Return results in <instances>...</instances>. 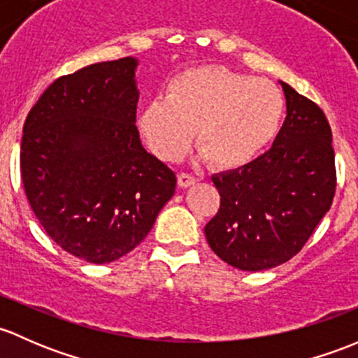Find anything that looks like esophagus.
Segmentation results:
<instances>
[{
	"label": "esophagus",
	"mask_w": 358,
	"mask_h": 358,
	"mask_svg": "<svg viewBox=\"0 0 358 358\" xmlns=\"http://www.w3.org/2000/svg\"><path fill=\"white\" fill-rule=\"evenodd\" d=\"M194 180H196V179H194L191 174H186V172H180V174L178 176V184H179L180 187H189V186H193Z\"/></svg>",
	"instance_id": "esophagus-1"
}]
</instances>
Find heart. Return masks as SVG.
I'll use <instances>...</instances> for the list:
<instances>
[{"mask_svg":"<svg viewBox=\"0 0 358 358\" xmlns=\"http://www.w3.org/2000/svg\"><path fill=\"white\" fill-rule=\"evenodd\" d=\"M282 117L285 96L274 83L200 67L172 79L165 98L141 110L139 129L162 160H180L196 132L198 152L212 167L236 171L268 148Z\"/></svg>","mask_w":358,"mask_h":358,"instance_id":"1","label":"heart"}]
</instances>
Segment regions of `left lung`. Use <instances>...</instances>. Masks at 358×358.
I'll list each match as a JSON object with an SVG mask.
<instances>
[{
    "label": "left lung",
    "instance_id": "8db88e82",
    "mask_svg": "<svg viewBox=\"0 0 358 358\" xmlns=\"http://www.w3.org/2000/svg\"><path fill=\"white\" fill-rule=\"evenodd\" d=\"M286 119L272 148L236 171L213 174L220 208L205 226L210 248L241 271L293 259L333 203V134L322 110L281 83Z\"/></svg>",
    "mask_w": 358,
    "mask_h": 358
}]
</instances>
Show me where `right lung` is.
<instances>
[{"mask_svg": "<svg viewBox=\"0 0 358 358\" xmlns=\"http://www.w3.org/2000/svg\"><path fill=\"white\" fill-rule=\"evenodd\" d=\"M138 60L55 80L24 124L20 172L32 212L70 255L108 264L134 250L174 196V171L136 127Z\"/></svg>", "mask_w": 358, "mask_h": 358, "instance_id": "obj_1", "label": "right lung"}]
</instances>
